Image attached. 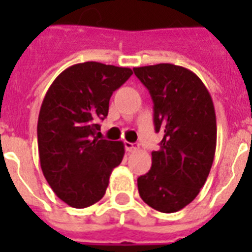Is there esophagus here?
I'll return each instance as SVG.
<instances>
[{"label": "esophagus", "instance_id": "1", "mask_svg": "<svg viewBox=\"0 0 252 252\" xmlns=\"http://www.w3.org/2000/svg\"><path fill=\"white\" fill-rule=\"evenodd\" d=\"M124 145H126V150L128 152V153H132V152L138 149V144H132V142L126 141L124 142Z\"/></svg>", "mask_w": 252, "mask_h": 252}]
</instances>
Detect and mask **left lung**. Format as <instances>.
I'll return each instance as SVG.
<instances>
[{
    "mask_svg": "<svg viewBox=\"0 0 252 252\" xmlns=\"http://www.w3.org/2000/svg\"><path fill=\"white\" fill-rule=\"evenodd\" d=\"M154 103V126L163 138L152 153L138 193L162 213L183 209L199 195L215 159L217 126L213 100L195 73L174 64L133 68Z\"/></svg>",
    "mask_w": 252,
    "mask_h": 252,
    "instance_id": "8db88e82",
    "label": "left lung"
}]
</instances>
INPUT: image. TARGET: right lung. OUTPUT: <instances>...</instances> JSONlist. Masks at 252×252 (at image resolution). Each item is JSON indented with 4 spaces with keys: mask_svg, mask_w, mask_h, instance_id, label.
I'll return each instance as SVG.
<instances>
[{
    "mask_svg": "<svg viewBox=\"0 0 252 252\" xmlns=\"http://www.w3.org/2000/svg\"><path fill=\"white\" fill-rule=\"evenodd\" d=\"M133 73L87 61L69 66L49 86L37 119L41 171L57 197L73 208L102 199L124 157L122 141L96 136L112 93Z\"/></svg>",
    "mask_w": 252,
    "mask_h": 252,
    "instance_id": "right-lung-1",
    "label": "right lung"
}]
</instances>
